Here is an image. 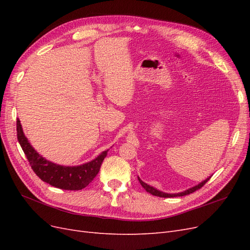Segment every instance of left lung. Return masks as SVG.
<instances>
[{
    "label": "left lung",
    "mask_w": 250,
    "mask_h": 250,
    "mask_svg": "<svg viewBox=\"0 0 250 250\" xmlns=\"http://www.w3.org/2000/svg\"><path fill=\"white\" fill-rule=\"evenodd\" d=\"M211 176H209L208 178H207L206 180H203L202 183H200V184H198L197 186H195V187H193V188H188V190H186V191H184V192H181V193H177V194H168V193H164V192H162V191H158V190H156L155 188H153V187H150L149 185H147V184H145L144 183V181L139 177V181H140V184L142 185V187L145 188V190L148 192V193H150V194H152V195H154V196H157V197H164V198H171V197H180V196H185V195H188V194H191V193H193V192H195V191H197V190H199V188H201L204 185H206L208 181L209 180V178H210Z\"/></svg>",
    "instance_id": "1"
}]
</instances>
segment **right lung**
Segmentation results:
<instances>
[{
    "mask_svg": "<svg viewBox=\"0 0 250 250\" xmlns=\"http://www.w3.org/2000/svg\"><path fill=\"white\" fill-rule=\"evenodd\" d=\"M17 131L20 145L34 173L44 183L62 190L77 191L88 186L99 172L101 164L108 152V150H105L92 162L76 167H66L49 162L36 152L22 132L19 119L17 121Z\"/></svg>",
    "mask_w": 250,
    "mask_h": 250,
    "instance_id": "obj_1",
    "label": "right lung"
}]
</instances>
